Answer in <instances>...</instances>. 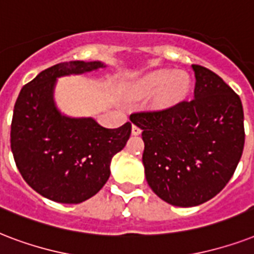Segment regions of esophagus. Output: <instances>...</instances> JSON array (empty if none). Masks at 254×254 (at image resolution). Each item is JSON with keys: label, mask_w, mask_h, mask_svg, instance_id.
Listing matches in <instances>:
<instances>
[{"label": "esophagus", "mask_w": 254, "mask_h": 254, "mask_svg": "<svg viewBox=\"0 0 254 254\" xmlns=\"http://www.w3.org/2000/svg\"><path fill=\"white\" fill-rule=\"evenodd\" d=\"M131 131H132V135H140L141 133V128L140 127H137L136 125H132V129H131Z\"/></svg>", "instance_id": "obj_1"}]
</instances>
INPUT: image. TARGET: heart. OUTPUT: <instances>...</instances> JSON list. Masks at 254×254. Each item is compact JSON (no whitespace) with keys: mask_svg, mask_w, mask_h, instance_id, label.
Instances as JSON below:
<instances>
[{"mask_svg":"<svg viewBox=\"0 0 254 254\" xmlns=\"http://www.w3.org/2000/svg\"><path fill=\"white\" fill-rule=\"evenodd\" d=\"M190 90V78L184 71L172 68H156L139 76L131 86L135 98H147L156 94L159 107H171L182 102Z\"/></svg>","mask_w":254,"mask_h":254,"instance_id":"b5f03b06","label":"heart"}]
</instances>
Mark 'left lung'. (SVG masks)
<instances>
[{"label":"left lung","instance_id":"obj_1","mask_svg":"<svg viewBox=\"0 0 254 254\" xmlns=\"http://www.w3.org/2000/svg\"><path fill=\"white\" fill-rule=\"evenodd\" d=\"M190 102L132 114L143 129L145 179L175 207H196L227 186L243 155L245 132L240 96L211 70L192 64Z\"/></svg>","mask_w":254,"mask_h":254}]
</instances>
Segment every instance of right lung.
Masks as SVG:
<instances>
[{
  "label": "right lung",
  "mask_w": 254,
  "mask_h": 254,
  "mask_svg": "<svg viewBox=\"0 0 254 254\" xmlns=\"http://www.w3.org/2000/svg\"><path fill=\"white\" fill-rule=\"evenodd\" d=\"M100 61H70L54 64L25 84L13 113L10 147L17 168L43 197L79 204L102 190L110 164L125 148L131 123L106 128L94 118H72L60 111L54 88L61 76L105 68Z\"/></svg>",
  "instance_id": "obj_1"
}]
</instances>
